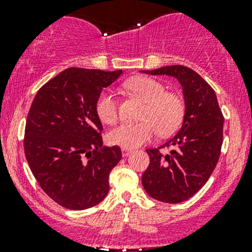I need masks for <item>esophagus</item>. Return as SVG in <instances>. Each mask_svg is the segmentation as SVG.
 Returning <instances> with one entry per match:
<instances>
[{
	"label": "esophagus",
	"mask_w": 252,
	"mask_h": 252,
	"mask_svg": "<svg viewBox=\"0 0 252 252\" xmlns=\"http://www.w3.org/2000/svg\"><path fill=\"white\" fill-rule=\"evenodd\" d=\"M131 152H133V150H130V149H122V155H123V157H126V156H129V155L131 154Z\"/></svg>",
	"instance_id": "obj_1"
}]
</instances>
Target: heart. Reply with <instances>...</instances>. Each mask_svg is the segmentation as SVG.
<instances>
[{"label": "heart", "instance_id": "obj_1", "mask_svg": "<svg viewBox=\"0 0 252 252\" xmlns=\"http://www.w3.org/2000/svg\"><path fill=\"white\" fill-rule=\"evenodd\" d=\"M126 89L138 96L146 107L141 114L142 122L122 123L108 134L110 142L124 149H135L146 144L156 135L174 133L182 124L185 114L184 101L156 79L138 77L126 83ZM96 114L105 124H113L118 119V101L111 91H103L96 100Z\"/></svg>", "mask_w": 252, "mask_h": 252}]
</instances>
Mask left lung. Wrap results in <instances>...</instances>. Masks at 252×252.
Returning a JSON list of instances; mask_svg holds the SVG:
<instances>
[{
  "label": "left lung",
  "instance_id": "1",
  "mask_svg": "<svg viewBox=\"0 0 252 252\" xmlns=\"http://www.w3.org/2000/svg\"><path fill=\"white\" fill-rule=\"evenodd\" d=\"M144 73L172 75L183 86L185 116L182 129L161 147L146 150L150 164L141 178L150 196L178 204L196 194L215 171L222 149L224 117L215 90L191 68L175 64ZM164 147L171 149L169 154H161Z\"/></svg>",
  "mask_w": 252,
  "mask_h": 252
}]
</instances>
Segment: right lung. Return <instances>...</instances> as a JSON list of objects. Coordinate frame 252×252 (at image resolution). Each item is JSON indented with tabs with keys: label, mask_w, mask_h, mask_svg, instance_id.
Masks as SVG:
<instances>
[{
	"label": "right lung",
	"mask_w": 252,
	"mask_h": 252,
	"mask_svg": "<svg viewBox=\"0 0 252 252\" xmlns=\"http://www.w3.org/2000/svg\"><path fill=\"white\" fill-rule=\"evenodd\" d=\"M122 70L68 68L40 88L27 117L24 152L40 188L68 210H86L110 190V173L122 158L105 147L96 100Z\"/></svg>",
	"instance_id": "1"
}]
</instances>
